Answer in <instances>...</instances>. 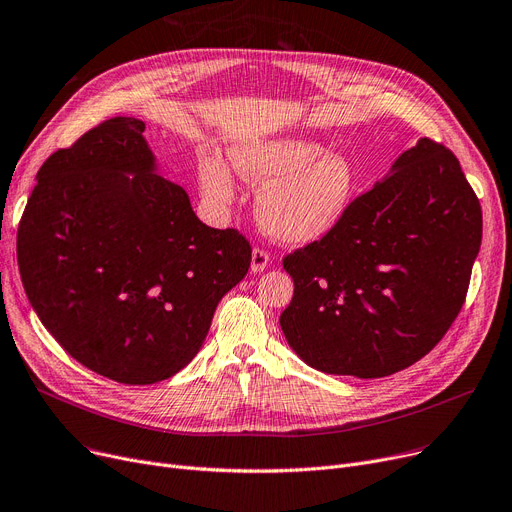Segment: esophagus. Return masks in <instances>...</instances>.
I'll return each instance as SVG.
<instances>
[{
    "instance_id": "34e87169",
    "label": "esophagus",
    "mask_w": 512,
    "mask_h": 512,
    "mask_svg": "<svg viewBox=\"0 0 512 512\" xmlns=\"http://www.w3.org/2000/svg\"><path fill=\"white\" fill-rule=\"evenodd\" d=\"M267 265H270V253L263 251V249H253L251 255V272L259 274L263 270H267Z\"/></svg>"
}]
</instances>
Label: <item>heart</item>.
<instances>
[{
  "mask_svg": "<svg viewBox=\"0 0 512 512\" xmlns=\"http://www.w3.org/2000/svg\"><path fill=\"white\" fill-rule=\"evenodd\" d=\"M242 180L259 188L257 218L263 230L288 245H309L328 236L357 195V168L342 153L309 137L245 141L230 149ZM203 195L218 207L234 201L236 184L220 157L203 155L197 164Z\"/></svg>",
  "mask_w": 512,
  "mask_h": 512,
  "instance_id": "heart-1",
  "label": "heart"
}]
</instances>
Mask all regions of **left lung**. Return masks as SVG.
Instances as JSON below:
<instances>
[{
  "label": "left lung",
  "mask_w": 512,
  "mask_h": 512,
  "mask_svg": "<svg viewBox=\"0 0 512 512\" xmlns=\"http://www.w3.org/2000/svg\"><path fill=\"white\" fill-rule=\"evenodd\" d=\"M479 247L481 205L459 159L419 139L328 236L284 257L294 294L282 332L313 369L392 375L448 332Z\"/></svg>",
  "instance_id": "8db88e82"
}]
</instances>
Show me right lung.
Instances as JSON below:
<instances>
[{"instance_id": "obj_1", "label": "right lung", "mask_w": 512, "mask_h": 512, "mask_svg": "<svg viewBox=\"0 0 512 512\" xmlns=\"http://www.w3.org/2000/svg\"><path fill=\"white\" fill-rule=\"evenodd\" d=\"M145 122L112 118L37 172L18 226L26 297L80 365L120 384L193 361L215 307L247 276L249 240L205 226L157 174Z\"/></svg>"}]
</instances>
